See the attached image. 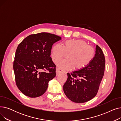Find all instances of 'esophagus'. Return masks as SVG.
Instances as JSON below:
<instances>
[{"label":"esophagus","mask_w":121,"mask_h":121,"mask_svg":"<svg viewBox=\"0 0 121 121\" xmlns=\"http://www.w3.org/2000/svg\"><path fill=\"white\" fill-rule=\"evenodd\" d=\"M65 71L63 70V69L60 68L59 67H57L56 68V73L57 74H59L60 73H61L62 72H64Z\"/></svg>","instance_id":"1"}]
</instances>
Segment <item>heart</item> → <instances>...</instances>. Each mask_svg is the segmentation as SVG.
<instances>
[{"mask_svg":"<svg viewBox=\"0 0 121 121\" xmlns=\"http://www.w3.org/2000/svg\"><path fill=\"white\" fill-rule=\"evenodd\" d=\"M67 58L56 62L59 67L65 69H81L87 67L93 60L95 56L94 48L80 40H69L64 46L60 43L55 44L52 48V57L54 60L59 59L67 55Z\"/></svg>","mask_w":121,"mask_h":121,"instance_id":"b5f03b06","label":"heart"}]
</instances>
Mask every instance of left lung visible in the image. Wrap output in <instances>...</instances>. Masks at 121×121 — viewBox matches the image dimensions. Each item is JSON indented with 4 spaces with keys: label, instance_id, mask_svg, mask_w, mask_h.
Returning <instances> with one entry per match:
<instances>
[{
    "label": "left lung",
    "instance_id": "left-lung-1",
    "mask_svg": "<svg viewBox=\"0 0 121 121\" xmlns=\"http://www.w3.org/2000/svg\"><path fill=\"white\" fill-rule=\"evenodd\" d=\"M105 60L101 49L98 46L93 60L79 71L67 73L63 85L67 98L76 103H83L94 98L98 92L104 73Z\"/></svg>",
    "mask_w": 121,
    "mask_h": 121
}]
</instances>
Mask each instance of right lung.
Here are the masks:
<instances>
[{
  "mask_svg": "<svg viewBox=\"0 0 121 121\" xmlns=\"http://www.w3.org/2000/svg\"><path fill=\"white\" fill-rule=\"evenodd\" d=\"M60 36L42 32L26 37L17 48L13 68L16 85L30 98L42 96L48 82L56 76V65L50 56L51 49Z\"/></svg>",
  "mask_w": 121,
  "mask_h": 121,
  "instance_id": "obj_1",
  "label": "right lung"
}]
</instances>
